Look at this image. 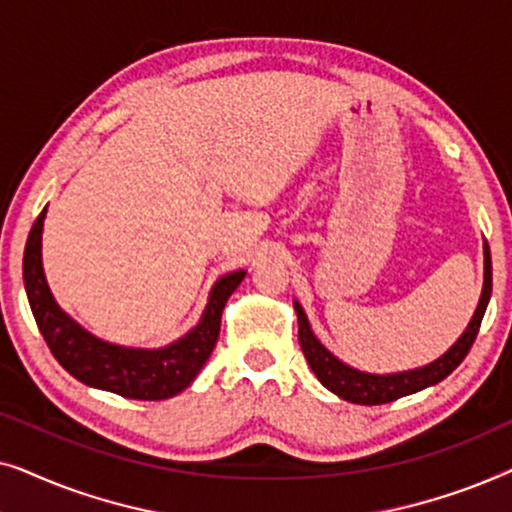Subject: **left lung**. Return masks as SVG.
<instances>
[{
	"mask_svg": "<svg viewBox=\"0 0 512 512\" xmlns=\"http://www.w3.org/2000/svg\"><path fill=\"white\" fill-rule=\"evenodd\" d=\"M489 296H492V254H489V244L485 242V284H482L480 303L475 307L471 324H468L466 331L461 333V338L454 342L440 359L429 363V366L391 375L363 373V370H356L352 366H347V363H342L338 356L328 352V349L317 340V335L312 333L310 321H307L300 303H293V307H296L298 314L300 349H303L305 359L314 370V375H317V380L324 384L326 389H331L333 394H338L349 403L382 405L396 401V398L401 396L415 394V391H422L426 387H431V384H438L466 359L468 349L473 347L475 338H478Z\"/></svg>",
	"mask_w": 512,
	"mask_h": 512,
	"instance_id": "8db88e82",
	"label": "left lung"
}]
</instances>
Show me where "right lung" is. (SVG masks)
I'll return each instance as SVG.
<instances>
[{
  "label": "right lung",
  "mask_w": 512,
  "mask_h": 512,
  "mask_svg": "<svg viewBox=\"0 0 512 512\" xmlns=\"http://www.w3.org/2000/svg\"><path fill=\"white\" fill-rule=\"evenodd\" d=\"M46 209L37 216L25 244L23 279L34 321L48 349L62 368L88 387L137 401H165L177 396L195 380L219 340L221 312L247 272L223 275L209 293L207 307L198 326L184 338L160 349H135L111 345L95 338L86 328L60 310L44 277L41 265V230Z\"/></svg>",
  "instance_id": "1"
}]
</instances>
